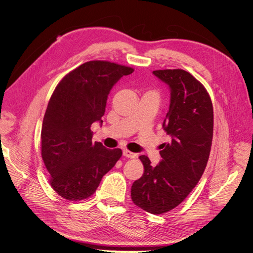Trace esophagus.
<instances>
[{"mask_svg":"<svg viewBox=\"0 0 253 253\" xmlns=\"http://www.w3.org/2000/svg\"><path fill=\"white\" fill-rule=\"evenodd\" d=\"M123 155L125 156V157H128V158H136L137 157V154L136 153H133V152H131V151H129V150H123Z\"/></svg>","mask_w":253,"mask_h":253,"instance_id":"34e87169","label":"esophagus"}]
</instances>
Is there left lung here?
<instances>
[{
  "instance_id": "left-lung-1",
  "label": "left lung",
  "mask_w": 253,
  "mask_h": 253,
  "mask_svg": "<svg viewBox=\"0 0 253 253\" xmlns=\"http://www.w3.org/2000/svg\"><path fill=\"white\" fill-rule=\"evenodd\" d=\"M153 74L170 89L162 125L170 141L162 144L158 165L152 166L145 155L139 157L144 173L133 183L131 198L141 209L162 214L188 196L205 170L213 137V107L204 86L188 72L167 69Z\"/></svg>"
}]
</instances>
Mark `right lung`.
I'll return each instance as SVG.
<instances>
[{
    "label": "right lung",
    "mask_w": 253,
    "mask_h": 253,
    "mask_svg": "<svg viewBox=\"0 0 253 253\" xmlns=\"http://www.w3.org/2000/svg\"><path fill=\"white\" fill-rule=\"evenodd\" d=\"M134 69L108 61H89L57 85L44 116L42 158L52 188L63 198L83 200L94 194L102 177L122 156L92 142L91 125L102 121L108 95Z\"/></svg>",
    "instance_id": "1"
}]
</instances>
